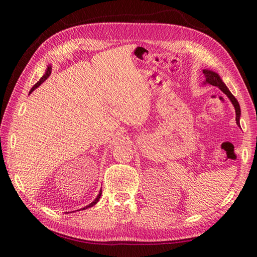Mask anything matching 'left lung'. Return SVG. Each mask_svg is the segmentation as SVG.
Wrapping results in <instances>:
<instances>
[{
  "label": "left lung",
  "instance_id": "8db88e82",
  "mask_svg": "<svg viewBox=\"0 0 257 257\" xmlns=\"http://www.w3.org/2000/svg\"><path fill=\"white\" fill-rule=\"evenodd\" d=\"M203 74L205 76V80L204 84H209L212 86H216L217 88H220L224 94L227 96L228 99L231 100L232 105L235 108V114H236V123L239 124V117H241V108H239V103L236 100V98L232 95V92L228 90V88L226 87V85L224 84V81L222 80V78L220 77V75L213 72V70L210 69H203Z\"/></svg>",
  "mask_w": 257,
  "mask_h": 257
}]
</instances>
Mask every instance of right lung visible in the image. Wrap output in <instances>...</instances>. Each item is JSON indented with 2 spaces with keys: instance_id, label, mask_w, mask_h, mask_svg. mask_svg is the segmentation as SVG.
Wrapping results in <instances>:
<instances>
[{
  "instance_id": "1",
  "label": "right lung",
  "mask_w": 257,
  "mask_h": 257,
  "mask_svg": "<svg viewBox=\"0 0 257 257\" xmlns=\"http://www.w3.org/2000/svg\"><path fill=\"white\" fill-rule=\"evenodd\" d=\"M51 73H52V66H51V65H48V66H47V68H46V72H45V74L44 75H43V77L40 79V80H38L37 81V83L34 85V86H33L32 87V89L30 90V94H32V92L33 91H34L36 88H37V87H40L43 83H44V81L48 78V77H50V75H51ZM29 94V95H30ZM101 190L99 191V193H98V195H97V198L94 200V201H92L91 202V203L90 204H88V205H86L85 207H83V209H80V210H85V209H88V207H91V206H94L96 203H97V202L98 201H99V199H100V196H101ZM67 213V212H66Z\"/></svg>"
}]
</instances>
